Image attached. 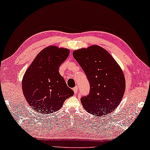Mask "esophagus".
Wrapping results in <instances>:
<instances>
[{"mask_svg": "<svg viewBox=\"0 0 150 150\" xmlns=\"http://www.w3.org/2000/svg\"><path fill=\"white\" fill-rule=\"evenodd\" d=\"M73 92H74L75 94H77V92H78V88L77 86H75L74 88H73Z\"/></svg>", "mask_w": 150, "mask_h": 150, "instance_id": "obj_1", "label": "esophagus"}]
</instances>
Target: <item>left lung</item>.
Returning <instances> with one entry per match:
<instances>
[{
	"label": "left lung",
	"instance_id": "1",
	"mask_svg": "<svg viewBox=\"0 0 150 150\" xmlns=\"http://www.w3.org/2000/svg\"><path fill=\"white\" fill-rule=\"evenodd\" d=\"M73 56L85 73L91 91L81 98L84 110L97 117L113 112L125 91L122 70L112 56L98 45L74 50Z\"/></svg>",
	"mask_w": 150,
	"mask_h": 150
}]
</instances>
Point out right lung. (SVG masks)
Instances as JSON below:
<instances>
[{
	"mask_svg": "<svg viewBox=\"0 0 150 150\" xmlns=\"http://www.w3.org/2000/svg\"><path fill=\"white\" fill-rule=\"evenodd\" d=\"M69 54V49L49 46L37 54L24 73L21 82L24 97L36 112L54 113L74 94L59 73V67Z\"/></svg>",
	"mask_w": 150,
	"mask_h": 150,
	"instance_id": "1",
	"label": "right lung"
}]
</instances>
